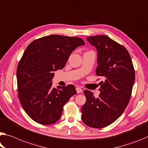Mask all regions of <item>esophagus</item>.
<instances>
[{
    "label": "esophagus",
    "mask_w": 148,
    "mask_h": 148,
    "mask_svg": "<svg viewBox=\"0 0 148 148\" xmlns=\"http://www.w3.org/2000/svg\"><path fill=\"white\" fill-rule=\"evenodd\" d=\"M76 91L78 93H82V91H83L82 90V88H79V87H76Z\"/></svg>",
    "instance_id": "obj_1"
}]
</instances>
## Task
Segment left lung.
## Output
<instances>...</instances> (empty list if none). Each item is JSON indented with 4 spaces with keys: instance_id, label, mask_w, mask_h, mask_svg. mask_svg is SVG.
<instances>
[{
    "instance_id": "1",
    "label": "left lung",
    "mask_w": 148,
    "mask_h": 148,
    "mask_svg": "<svg viewBox=\"0 0 148 148\" xmlns=\"http://www.w3.org/2000/svg\"><path fill=\"white\" fill-rule=\"evenodd\" d=\"M87 40L97 49L96 74L104 81L99 83L98 97L90 91H84L86 101L81 109V118L87 126L101 128L114 123L125 111L132 94L135 70L123 45L106 36L88 37Z\"/></svg>"
}]
</instances>
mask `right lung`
Segmentation results:
<instances>
[{"mask_svg":"<svg viewBox=\"0 0 148 148\" xmlns=\"http://www.w3.org/2000/svg\"><path fill=\"white\" fill-rule=\"evenodd\" d=\"M85 44L82 39L50 35L32 41L18 63V98L27 115L36 123L51 125L59 120L63 106L76 93L73 85L53 88V72L64 68L70 54Z\"/></svg>","mask_w":148,"mask_h":148,"instance_id":"obj_1","label":"right lung"}]
</instances>
